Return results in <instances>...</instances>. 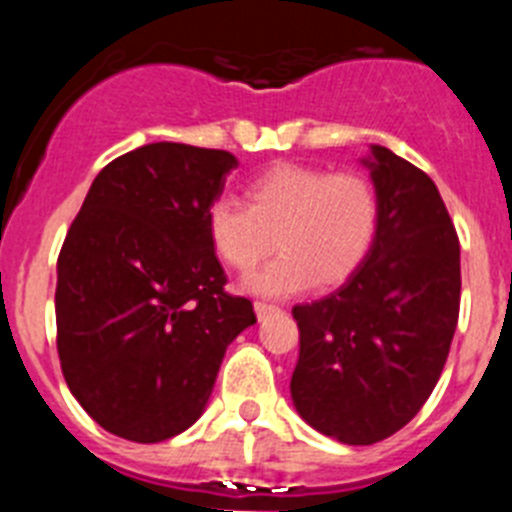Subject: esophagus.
I'll list each match as a JSON object with an SVG mask.
<instances>
[{
  "label": "esophagus",
  "instance_id": "esophagus-1",
  "mask_svg": "<svg viewBox=\"0 0 512 512\" xmlns=\"http://www.w3.org/2000/svg\"><path fill=\"white\" fill-rule=\"evenodd\" d=\"M253 310H256V315H259V318H266V315H274V312H279V307L269 305V302H256V305H253Z\"/></svg>",
  "mask_w": 512,
  "mask_h": 512
}]
</instances>
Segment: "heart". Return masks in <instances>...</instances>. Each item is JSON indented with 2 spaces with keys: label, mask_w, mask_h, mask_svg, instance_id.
Here are the masks:
<instances>
[{
  "label": "heart",
  "mask_w": 512,
  "mask_h": 512,
  "mask_svg": "<svg viewBox=\"0 0 512 512\" xmlns=\"http://www.w3.org/2000/svg\"><path fill=\"white\" fill-rule=\"evenodd\" d=\"M248 207L217 197L207 207V235L228 266L251 271L274 251L277 259L246 279V289L287 297L351 279L372 251L379 197L366 176L300 164H282L256 176Z\"/></svg>",
  "instance_id": "obj_1"
}]
</instances>
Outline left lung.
Wrapping results in <instances>:
<instances>
[{
	"instance_id": "1",
	"label": "left lung",
	"mask_w": 512,
	"mask_h": 512,
	"mask_svg": "<svg viewBox=\"0 0 512 512\" xmlns=\"http://www.w3.org/2000/svg\"><path fill=\"white\" fill-rule=\"evenodd\" d=\"M361 164L379 197L372 251L343 287L292 310V402L348 446L382 441L418 415L449 356L461 295L459 238L431 176L384 146Z\"/></svg>"
}]
</instances>
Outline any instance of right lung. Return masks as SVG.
<instances>
[{
	"label": "right lung",
	"instance_id": "1",
	"mask_svg": "<svg viewBox=\"0 0 512 512\" xmlns=\"http://www.w3.org/2000/svg\"><path fill=\"white\" fill-rule=\"evenodd\" d=\"M238 158L148 143L97 174L58 256V359L104 431L179 436L207 408L225 348L256 323L225 292L207 207Z\"/></svg>",
	"mask_w": 512,
	"mask_h": 512
}]
</instances>
